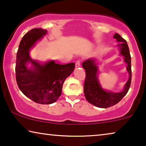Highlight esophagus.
Returning a JSON list of instances; mask_svg holds the SVG:
<instances>
[{
  "label": "esophagus",
  "instance_id": "34e87169",
  "mask_svg": "<svg viewBox=\"0 0 146 146\" xmlns=\"http://www.w3.org/2000/svg\"><path fill=\"white\" fill-rule=\"evenodd\" d=\"M80 60H78L76 62V67H80Z\"/></svg>",
  "mask_w": 146,
  "mask_h": 146
}]
</instances>
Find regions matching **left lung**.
I'll list each match as a JSON object with an SVG mask.
<instances>
[{"label":"left lung","mask_w":146,"mask_h":146,"mask_svg":"<svg viewBox=\"0 0 146 146\" xmlns=\"http://www.w3.org/2000/svg\"><path fill=\"white\" fill-rule=\"evenodd\" d=\"M113 38L117 42L120 48V54L124 57V61L127 63V71L129 73V79L121 92H111L104 90L100 84L97 76L98 66L94 58L88 59L82 63V67L86 70V78L84 85V93L87 101L95 106L106 108L116 104L126 95L131 85V56L127 42L119 34L115 33Z\"/></svg>","instance_id":"obj_1"}]
</instances>
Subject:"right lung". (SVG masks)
<instances>
[{
    "label": "right lung",
    "instance_id": "right-lung-1",
    "mask_svg": "<svg viewBox=\"0 0 146 146\" xmlns=\"http://www.w3.org/2000/svg\"><path fill=\"white\" fill-rule=\"evenodd\" d=\"M47 31L33 29L24 35L20 42L16 61V80L21 91L36 103L50 104L62 94L64 82L74 71L75 64H59L54 60L40 64L30 57V50L46 35ZM33 67L29 69L27 63Z\"/></svg>",
    "mask_w": 146,
    "mask_h": 146
}]
</instances>
